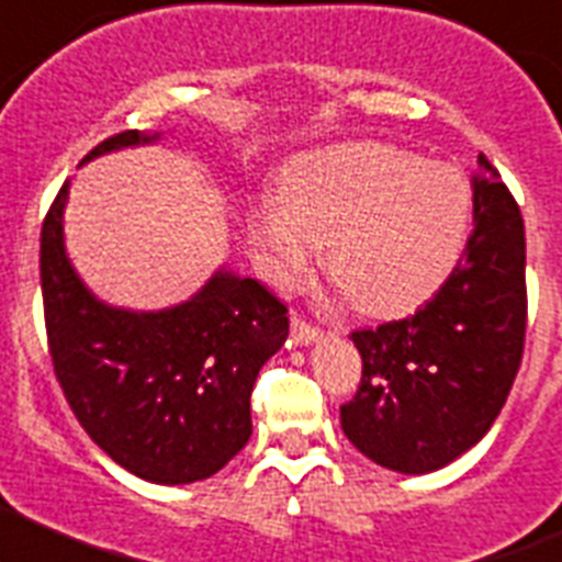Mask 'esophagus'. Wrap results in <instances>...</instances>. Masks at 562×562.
<instances>
[{
  "label": "esophagus",
  "instance_id": "esophagus-1",
  "mask_svg": "<svg viewBox=\"0 0 562 562\" xmlns=\"http://www.w3.org/2000/svg\"><path fill=\"white\" fill-rule=\"evenodd\" d=\"M321 335H324V331H321L315 324H310V321H304L302 315H293L291 318V340L299 342V346L315 342Z\"/></svg>",
  "mask_w": 562,
  "mask_h": 562
}]
</instances>
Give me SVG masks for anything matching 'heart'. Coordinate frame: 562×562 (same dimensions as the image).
Here are the masks:
<instances>
[{"instance_id": "heart-1", "label": "heart", "mask_w": 562, "mask_h": 562, "mask_svg": "<svg viewBox=\"0 0 562 562\" xmlns=\"http://www.w3.org/2000/svg\"><path fill=\"white\" fill-rule=\"evenodd\" d=\"M470 192L456 170L390 145H342L288 172L255 216L266 274L293 285L326 244V274L351 307L392 315L431 293L461 252Z\"/></svg>"}]
</instances>
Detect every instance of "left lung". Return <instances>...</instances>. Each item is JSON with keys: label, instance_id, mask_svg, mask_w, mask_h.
<instances>
[{"label": "left lung", "instance_id": "left-lung-1", "mask_svg": "<svg viewBox=\"0 0 562 562\" xmlns=\"http://www.w3.org/2000/svg\"><path fill=\"white\" fill-rule=\"evenodd\" d=\"M475 231L464 258L414 315L351 331L362 353L342 434L386 470L423 475L477 445L505 406L527 331L525 222L477 156Z\"/></svg>", "mask_w": 562, "mask_h": 562}]
</instances>
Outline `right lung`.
Wrapping results in <instances>:
<instances>
[{"label": "right lung", "mask_w": 562, "mask_h": 562, "mask_svg": "<svg viewBox=\"0 0 562 562\" xmlns=\"http://www.w3.org/2000/svg\"><path fill=\"white\" fill-rule=\"evenodd\" d=\"M150 139L120 131L87 159ZM68 187L41 231L43 315L65 401L92 442L136 477L165 486L211 477L249 442V395L285 342L288 307L258 280L227 271L172 310L106 307L65 255Z\"/></svg>", "instance_id": "1"}]
</instances>
